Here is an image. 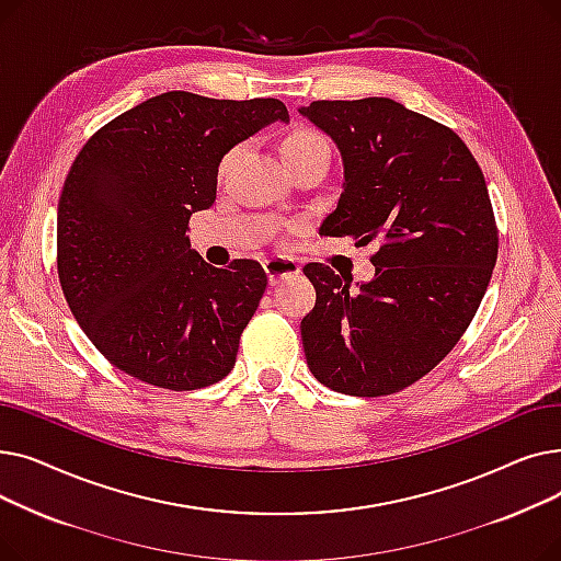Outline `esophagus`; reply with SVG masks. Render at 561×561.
<instances>
[{"mask_svg":"<svg viewBox=\"0 0 561 561\" xmlns=\"http://www.w3.org/2000/svg\"><path fill=\"white\" fill-rule=\"evenodd\" d=\"M263 271H265V275H268V282L275 286L286 277L298 275L300 263L293 261V259H286V256H273L268 261H263Z\"/></svg>","mask_w":561,"mask_h":561,"instance_id":"esophagus-1","label":"esophagus"}]
</instances>
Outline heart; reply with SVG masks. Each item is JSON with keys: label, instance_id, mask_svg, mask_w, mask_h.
Wrapping results in <instances>:
<instances>
[{"label": "heart", "instance_id": "obj_1", "mask_svg": "<svg viewBox=\"0 0 561 561\" xmlns=\"http://www.w3.org/2000/svg\"><path fill=\"white\" fill-rule=\"evenodd\" d=\"M233 154H227L220 163V174H225L233 161ZM282 154H284V161L290 165L296 161H302L311 154H330V145L328 140L322 138L318 131H311V129H296L290 131L284 142H282Z\"/></svg>", "mask_w": 561, "mask_h": 561}]
</instances>
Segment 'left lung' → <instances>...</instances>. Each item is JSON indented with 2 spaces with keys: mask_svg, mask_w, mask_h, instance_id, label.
<instances>
[{
  "mask_svg": "<svg viewBox=\"0 0 561 561\" xmlns=\"http://www.w3.org/2000/svg\"><path fill=\"white\" fill-rule=\"evenodd\" d=\"M300 113L343 159V193L322 236L379 250L375 277L307 263L316 307L302 318L309 370L332 391L398 393L427 375L473 320L497 259L484 174L446 125L389 98L320 100Z\"/></svg>",
  "mask_w": 561,
  "mask_h": 561,
  "instance_id": "8db88e82",
  "label": "left lung"
}]
</instances>
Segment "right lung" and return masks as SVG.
<instances>
[{
	"label": "right lung",
	"mask_w": 561,
	"mask_h": 561,
	"mask_svg": "<svg viewBox=\"0 0 561 561\" xmlns=\"http://www.w3.org/2000/svg\"><path fill=\"white\" fill-rule=\"evenodd\" d=\"M275 121L279 100L170 91L95 131L58 199L56 265L79 328L127 375L170 391L229 375L268 284L261 263L214 268L188 220L216 202L218 165Z\"/></svg>",
	"instance_id": "right-lung-1"
}]
</instances>
